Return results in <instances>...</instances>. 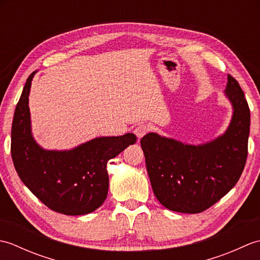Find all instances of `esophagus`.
I'll list each match as a JSON object with an SVG mask.
<instances>
[{
	"instance_id": "obj_1",
	"label": "esophagus",
	"mask_w": 260,
	"mask_h": 260,
	"mask_svg": "<svg viewBox=\"0 0 260 260\" xmlns=\"http://www.w3.org/2000/svg\"><path fill=\"white\" fill-rule=\"evenodd\" d=\"M148 131H150V127H148V125L142 124V125H139V126L136 127L135 131H134V133L137 136V139L141 140L143 136L146 135L148 133Z\"/></svg>"
}]
</instances>
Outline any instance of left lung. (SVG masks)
<instances>
[{
	"mask_svg": "<svg viewBox=\"0 0 260 260\" xmlns=\"http://www.w3.org/2000/svg\"><path fill=\"white\" fill-rule=\"evenodd\" d=\"M224 93L234 113L227 131L217 139L191 145L148 133L141 140L153 192L169 210L204 211L233 189L244 171L250 110L238 81L230 75Z\"/></svg>",
	"mask_w": 260,
	"mask_h": 260,
	"instance_id": "8db88e82",
	"label": "left lung"
}]
</instances>
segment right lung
I'll return each mask as SVG.
<instances>
[{
	"label": "right lung",
	"instance_id": "obj_1",
	"mask_svg": "<svg viewBox=\"0 0 260 260\" xmlns=\"http://www.w3.org/2000/svg\"><path fill=\"white\" fill-rule=\"evenodd\" d=\"M37 71L29 76L16 105L11 155L25 186L48 208L67 215L87 214L102 206L108 193L107 162L136 136L96 137L69 151H49L35 141L31 133L29 93Z\"/></svg>",
	"mask_w": 260,
	"mask_h": 260
}]
</instances>
